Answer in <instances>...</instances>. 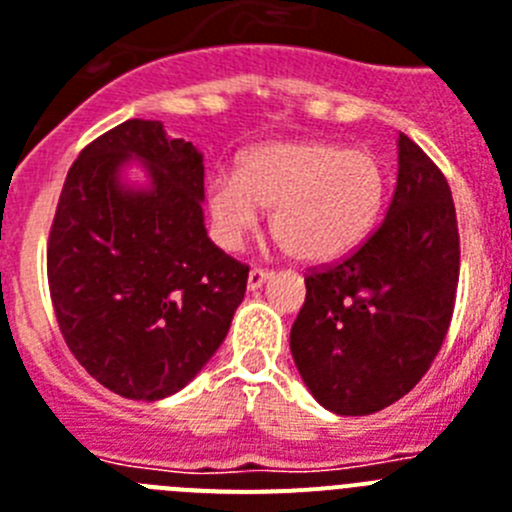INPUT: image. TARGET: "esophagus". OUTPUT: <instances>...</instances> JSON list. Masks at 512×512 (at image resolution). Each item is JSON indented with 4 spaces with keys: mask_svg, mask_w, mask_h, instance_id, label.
<instances>
[{
    "mask_svg": "<svg viewBox=\"0 0 512 512\" xmlns=\"http://www.w3.org/2000/svg\"><path fill=\"white\" fill-rule=\"evenodd\" d=\"M270 275H273V273H268V270L252 268L250 270V278H247V288H250V291H257V288H262V283L268 281Z\"/></svg>",
    "mask_w": 512,
    "mask_h": 512,
    "instance_id": "1",
    "label": "esophagus"
}]
</instances>
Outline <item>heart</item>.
I'll return each instance as SVG.
<instances>
[{
    "instance_id": "b5f03b06",
    "label": "heart",
    "mask_w": 512,
    "mask_h": 512,
    "mask_svg": "<svg viewBox=\"0 0 512 512\" xmlns=\"http://www.w3.org/2000/svg\"><path fill=\"white\" fill-rule=\"evenodd\" d=\"M213 234L237 250L273 208L270 229L296 260L324 265L366 242L384 203V170L371 151L324 141H278L252 149L237 175L206 190Z\"/></svg>"
}]
</instances>
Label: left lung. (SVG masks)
I'll return each instance as SVG.
<instances>
[{
    "instance_id": "8db88e82",
    "label": "left lung",
    "mask_w": 512,
    "mask_h": 512,
    "mask_svg": "<svg viewBox=\"0 0 512 512\" xmlns=\"http://www.w3.org/2000/svg\"><path fill=\"white\" fill-rule=\"evenodd\" d=\"M386 219L361 250L306 275L291 355L335 415H373L425 376L446 340L459 286V226L443 172L399 133Z\"/></svg>"
}]
</instances>
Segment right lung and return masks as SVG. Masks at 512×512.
Instances as JSON below:
<instances>
[{"label":"right lung","mask_w":512,"mask_h":512,"mask_svg":"<svg viewBox=\"0 0 512 512\" xmlns=\"http://www.w3.org/2000/svg\"><path fill=\"white\" fill-rule=\"evenodd\" d=\"M139 163L146 186L125 182ZM203 154L159 121L121 123L71 164L48 237V288L92 379L157 402L201 373L229 332L250 268L208 239Z\"/></svg>","instance_id":"add662e5"}]
</instances>
